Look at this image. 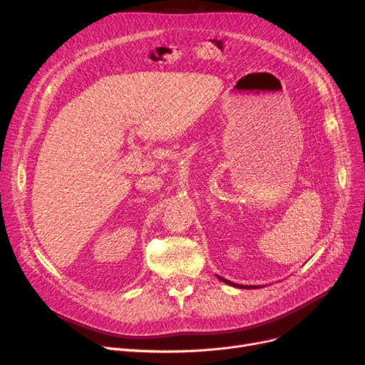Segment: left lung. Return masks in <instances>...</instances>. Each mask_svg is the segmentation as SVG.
I'll return each instance as SVG.
<instances>
[{
    "mask_svg": "<svg viewBox=\"0 0 365 365\" xmlns=\"http://www.w3.org/2000/svg\"><path fill=\"white\" fill-rule=\"evenodd\" d=\"M220 281H222V282H225V284H229V285H232V287H236V288H244V289H255V288H258V287H250V285H239V284H235V282H232V281H227V279H224V277H221V276H217Z\"/></svg>",
    "mask_w": 365,
    "mask_h": 365,
    "instance_id": "obj_1",
    "label": "left lung"
}]
</instances>
